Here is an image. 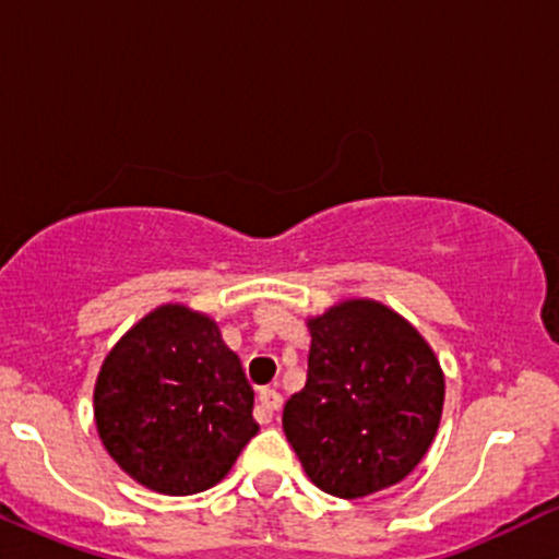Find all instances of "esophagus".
I'll return each instance as SVG.
<instances>
[{
	"instance_id": "esophagus-1",
	"label": "esophagus",
	"mask_w": 559,
	"mask_h": 559,
	"mask_svg": "<svg viewBox=\"0 0 559 559\" xmlns=\"http://www.w3.org/2000/svg\"><path fill=\"white\" fill-rule=\"evenodd\" d=\"M281 404H284V396L275 389H262L258 396V407H254V418L258 423H271L273 415L278 413Z\"/></svg>"
}]
</instances>
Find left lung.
<instances>
[{
	"label": "left lung",
	"mask_w": 559,
	"mask_h": 559,
	"mask_svg": "<svg viewBox=\"0 0 559 559\" xmlns=\"http://www.w3.org/2000/svg\"><path fill=\"white\" fill-rule=\"evenodd\" d=\"M307 383L284 431L318 489L357 499L413 473L444 407V376L407 320L352 299L310 320Z\"/></svg>",
	"instance_id": "obj_1"
}]
</instances>
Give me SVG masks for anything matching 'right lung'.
Instances as JSON below:
<instances>
[{"instance_id": "1", "label": "right lung", "mask_w": 559, "mask_h": 559, "mask_svg": "<svg viewBox=\"0 0 559 559\" xmlns=\"http://www.w3.org/2000/svg\"><path fill=\"white\" fill-rule=\"evenodd\" d=\"M239 357L210 318L165 305L107 355L94 389L102 444L159 493H197L230 471L260 426Z\"/></svg>"}]
</instances>
